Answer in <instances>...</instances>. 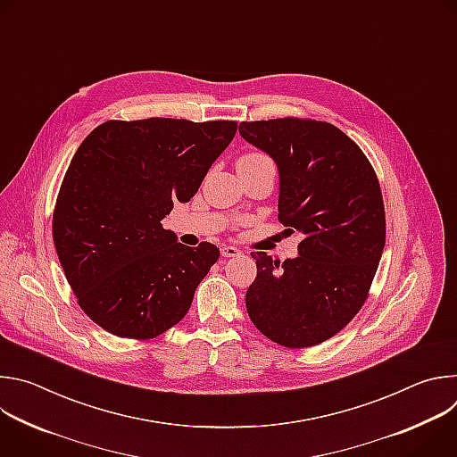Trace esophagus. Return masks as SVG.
Listing matches in <instances>:
<instances>
[{"mask_svg": "<svg viewBox=\"0 0 457 457\" xmlns=\"http://www.w3.org/2000/svg\"><path fill=\"white\" fill-rule=\"evenodd\" d=\"M238 253H240V249H237L235 245H222V247H220V254H222V256H228V258H229V256H237Z\"/></svg>", "mask_w": 457, "mask_h": 457, "instance_id": "esophagus-1", "label": "esophagus"}]
</instances>
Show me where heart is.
Returning a JSON list of instances; mask_svg holds the SVG:
<instances>
[{
    "label": "heart",
    "instance_id": "heart-1",
    "mask_svg": "<svg viewBox=\"0 0 457 457\" xmlns=\"http://www.w3.org/2000/svg\"><path fill=\"white\" fill-rule=\"evenodd\" d=\"M245 157H251V159H260L262 155H245Z\"/></svg>",
    "mask_w": 457,
    "mask_h": 457
}]
</instances>
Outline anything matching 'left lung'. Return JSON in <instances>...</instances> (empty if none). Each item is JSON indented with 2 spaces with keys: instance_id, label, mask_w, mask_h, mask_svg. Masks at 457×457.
Returning a JSON list of instances; mask_svg holds the SVG:
<instances>
[{
  "instance_id": "8db88e82",
  "label": "left lung",
  "mask_w": 457,
  "mask_h": 457,
  "mask_svg": "<svg viewBox=\"0 0 457 457\" xmlns=\"http://www.w3.org/2000/svg\"><path fill=\"white\" fill-rule=\"evenodd\" d=\"M240 137L278 168V219L300 233L298 256L256 251L245 293L254 328L286 347H311L342 331L363 305L385 247V212L376 173L329 122L271 119L240 122Z\"/></svg>"
}]
</instances>
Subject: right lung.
I'll return each instance as SVG.
<instances>
[{"label": "right lung", "instance_id": "1", "mask_svg": "<svg viewBox=\"0 0 457 457\" xmlns=\"http://www.w3.org/2000/svg\"><path fill=\"white\" fill-rule=\"evenodd\" d=\"M237 132L233 120H106L78 148L54 212V244L81 309L122 338L179 323L220 254L162 228Z\"/></svg>", "mask_w": 457, "mask_h": 457}]
</instances>
